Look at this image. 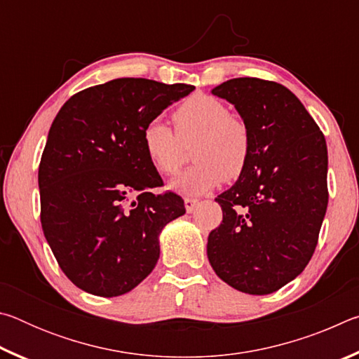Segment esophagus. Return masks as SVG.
<instances>
[{"mask_svg": "<svg viewBox=\"0 0 359 359\" xmlns=\"http://www.w3.org/2000/svg\"><path fill=\"white\" fill-rule=\"evenodd\" d=\"M184 203H185L187 212H193L194 208H196V204H198V199H194V198H185Z\"/></svg>", "mask_w": 359, "mask_h": 359, "instance_id": "1", "label": "esophagus"}]
</instances>
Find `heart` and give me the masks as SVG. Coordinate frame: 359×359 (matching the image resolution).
Masks as SVG:
<instances>
[{"label":"heart","mask_w":359,"mask_h":359,"mask_svg":"<svg viewBox=\"0 0 359 359\" xmlns=\"http://www.w3.org/2000/svg\"><path fill=\"white\" fill-rule=\"evenodd\" d=\"M174 123L175 131L160 118L150 120L142 130V144L151 166L163 175L177 174L187 161V149L194 145L198 165L174 182L175 190L199 194L245 172L252 156L250 130L222 100L193 95L174 112Z\"/></svg>","instance_id":"obj_1"}]
</instances>
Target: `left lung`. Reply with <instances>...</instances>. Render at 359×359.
I'll list each match as a JSON object with an SVG mask.
<instances>
[{"instance_id": "left-lung-1", "label": "left lung", "mask_w": 359, "mask_h": 359, "mask_svg": "<svg viewBox=\"0 0 359 359\" xmlns=\"http://www.w3.org/2000/svg\"><path fill=\"white\" fill-rule=\"evenodd\" d=\"M212 93L238 109L252 135L239 180L215 201L223 220L208 239L215 274L248 294H269L311 261L327 208V149L318 125L283 85L238 77Z\"/></svg>"}]
</instances>
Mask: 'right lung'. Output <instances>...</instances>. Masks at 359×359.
Masks as SVG:
<instances>
[{
  "instance_id": "add662e5",
  "label": "right lung",
  "mask_w": 359,
  "mask_h": 359,
  "mask_svg": "<svg viewBox=\"0 0 359 359\" xmlns=\"http://www.w3.org/2000/svg\"><path fill=\"white\" fill-rule=\"evenodd\" d=\"M193 85L123 77L65 102L39 163L41 224L65 276L87 293L120 296L160 258L158 236L185 214L151 166L142 130Z\"/></svg>"
}]
</instances>
